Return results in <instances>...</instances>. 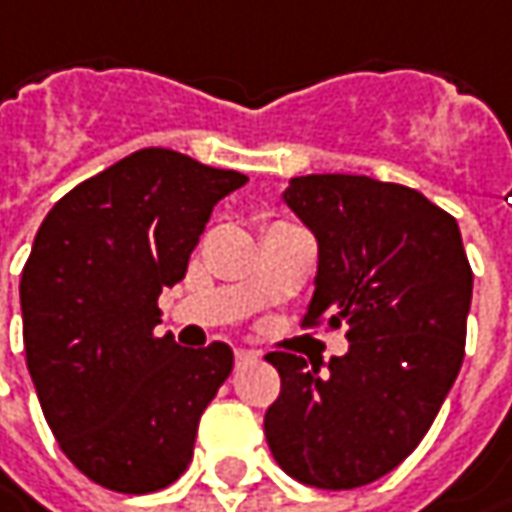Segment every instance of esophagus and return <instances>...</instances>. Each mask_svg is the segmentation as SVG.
<instances>
[{
  "label": "esophagus",
  "mask_w": 512,
  "mask_h": 512,
  "mask_svg": "<svg viewBox=\"0 0 512 512\" xmlns=\"http://www.w3.org/2000/svg\"><path fill=\"white\" fill-rule=\"evenodd\" d=\"M252 358H255L252 349H234V361H237V364H246V361H252Z\"/></svg>",
  "instance_id": "34e87169"
}]
</instances>
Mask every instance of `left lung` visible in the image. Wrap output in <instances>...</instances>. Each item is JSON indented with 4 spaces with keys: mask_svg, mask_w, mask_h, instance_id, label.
Wrapping results in <instances>:
<instances>
[{
    "mask_svg": "<svg viewBox=\"0 0 512 512\" xmlns=\"http://www.w3.org/2000/svg\"><path fill=\"white\" fill-rule=\"evenodd\" d=\"M283 203L318 240L303 323L346 326L349 352L326 372L266 355L280 395L263 433L300 484L352 490L395 470L435 421L464 361L473 269L456 217L407 186L306 174Z\"/></svg>",
    "mask_w": 512,
    "mask_h": 512,
    "instance_id": "1",
    "label": "left lung"
}]
</instances>
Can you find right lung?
Wrapping results in <instances>:
<instances>
[{"instance_id":"right-lung-1","label":"right lung","mask_w":512,"mask_h":512,"mask_svg":"<svg viewBox=\"0 0 512 512\" xmlns=\"http://www.w3.org/2000/svg\"><path fill=\"white\" fill-rule=\"evenodd\" d=\"M246 180L143 148L68 191L36 232L19 283L28 372L59 450L100 487L154 493L189 467L234 355L157 338V298Z\"/></svg>"}]
</instances>
